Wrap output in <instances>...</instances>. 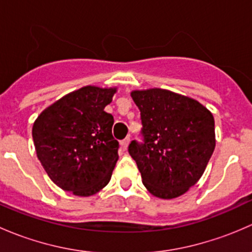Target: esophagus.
<instances>
[{"instance_id":"esophagus-1","label":"esophagus","mask_w":252,"mask_h":252,"mask_svg":"<svg viewBox=\"0 0 252 252\" xmlns=\"http://www.w3.org/2000/svg\"><path fill=\"white\" fill-rule=\"evenodd\" d=\"M129 142H130V138H129V136H126V139H123V140H122V147H123V150H126Z\"/></svg>"}]
</instances>
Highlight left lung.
<instances>
[{
    "label": "left lung",
    "mask_w": 252,
    "mask_h": 252,
    "mask_svg": "<svg viewBox=\"0 0 252 252\" xmlns=\"http://www.w3.org/2000/svg\"><path fill=\"white\" fill-rule=\"evenodd\" d=\"M140 110L141 141L129 144L142 184L152 195L174 199L204 174L216 146L215 119L196 100L163 90L133 91Z\"/></svg>",
    "instance_id": "left-lung-1"
}]
</instances>
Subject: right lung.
Segmentation results:
<instances>
[{
  "instance_id": "obj_1",
  "label": "right lung",
  "mask_w": 252,
  "mask_h": 252,
  "mask_svg": "<svg viewBox=\"0 0 252 252\" xmlns=\"http://www.w3.org/2000/svg\"><path fill=\"white\" fill-rule=\"evenodd\" d=\"M116 89L84 86L46 108L35 121L37 158L56 185L78 196L105 188L118 159L113 116L105 112Z\"/></svg>"
}]
</instances>
